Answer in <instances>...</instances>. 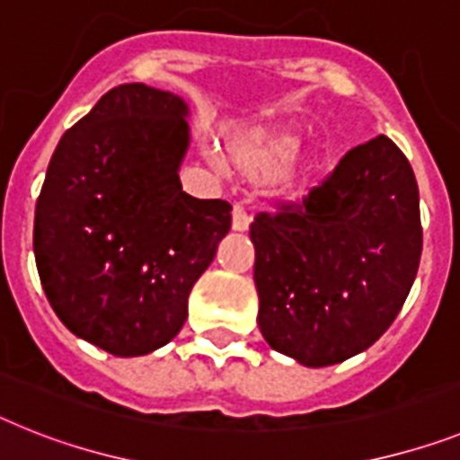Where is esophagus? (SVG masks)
<instances>
[{
  "label": "esophagus",
  "instance_id": "obj_1",
  "mask_svg": "<svg viewBox=\"0 0 460 460\" xmlns=\"http://www.w3.org/2000/svg\"><path fill=\"white\" fill-rule=\"evenodd\" d=\"M248 226H250V215L245 212V208L234 206V210H231V229L248 231Z\"/></svg>",
  "mask_w": 460,
  "mask_h": 460
}]
</instances>
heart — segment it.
Instances as JSON below:
<instances>
[{"label": "heart", "instance_id": "obj_1", "mask_svg": "<svg viewBox=\"0 0 460 460\" xmlns=\"http://www.w3.org/2000/svg\"><path fill=\"white\" fill-rule=\"evenodd\" d=\"M304 133L289 123H276L245 133L231 146V164L250 180L273 177L271 196L280 203H296L311 191L314 158H296Z\"/></svg>", "mask_w": 460, "mask_h": 460}]
</instances>
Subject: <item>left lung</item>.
Listing matches in <instances>:
<instances>
[{
  "label": "left lung",
  "instance_id": "8db88e82",
  "mask_svg": "<svg viewBox=\"0 0 460 460\" xmlns=\"http://www.w3.org/2000/svg\"><path fill=\"white\" fill-rule=\"evenodd\" d=\"M260 330L278 353L327 367L393 325L419 271V187L385 135L350 149L325 182L250 224Z\"/></svg>",
  "mask_w": 460,
  "mask_h": 460
}]
</instances>
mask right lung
<instances>
[{
    "label": "right lung",
    "instance_id": "right-lung-1",
    "mask_svg": "<svg viewBox=\"0 0 460 460\" xmlns=\"http://www.w3.org/2000/svg\"><path fill=\"white\" fill-rule=\"evenodd\" d=\"M189 105L123 84L60 137L34 210L46 299L72 334L119 358L154 353L231 229V206L182 191Z\"/></svg>",
    "mask_w": 460,
    "mask_h": 460
}]
</instances>
